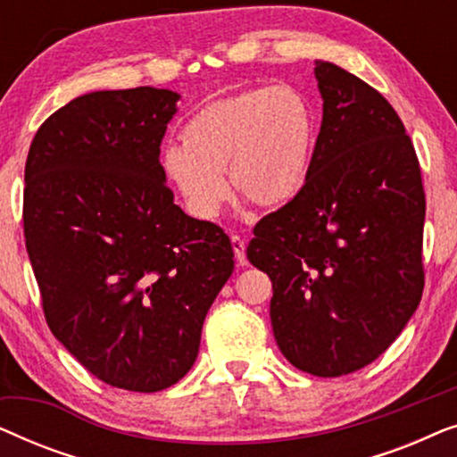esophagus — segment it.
Instances as JSON below:
<instances>
[{
    "instance_id": "esophagus-1",
    "label": "esophagus",
    "mask_w": 457,
    "mask_h": 457,
    "mask_svg": "<svg viewBox=\"0 0 457 457\" xmlns=\"http://www.w3.org/2000/svg\"><path fill=\"white\" fill-rule=\"evenodd\" d=\"M230 243H233V252H235V258L239 264H245V239L239 235H230Z\"/></svg>"
}]
</instances>
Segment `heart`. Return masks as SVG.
<instances>
[{
  "label": "heart",
  "instance_id": "obj_1",
  "mask_svg": "<svg viewBox=\"0 0 457 457\" xmlns=\"http://www.w3.org/2000/svg\"><path fill=\"white\" fill-rule=\"evenodd\" d=\"M318 141L314 105L293 87H253L216 99L162 152V170L197 218H214L230 191L262 208L299 195Z\"/></svg>",
  "mask_w": 457,
  "mask_h": 457
}]
</instances>
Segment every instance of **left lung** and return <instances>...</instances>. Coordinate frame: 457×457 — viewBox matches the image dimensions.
I'll return each instance as SVG.
<instances>
[{"label":"left lung","mask_w":457,"mask_h":457,"mask_svg":"<svg viewBox=\"0 0 457 457\" xmlns=\"http://www.w3.org/2000/svg\"><path fill=\"white\" fill-rule=\"evenodd\" d=\"M322 124L297 197L253 227L247 260L272 280L277 345L299 370L341 377L397 339L424 289L427 199L393 105L316 60Z\"/></svg>","instance_id":"8db88e82"}]
</instances>
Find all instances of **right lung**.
I'll return each instance as SVG.
<instances>
[{
    "instance_id": "1",
    "label": "right lung",
    "mask_w": 457,
    "mask_h": 457,
    "mask_svg": "<svg viewBox=\"0 0 457 457\" xmlns=\"http://www.w3.org/2000/svg\"><path fill=\"white\" fill-rule=\"evenodd\" d=\"M179 93L96 91L54 112L24 166L22 222L55 339L104 383L155 393L199 352L230 239L174 204L160 143Z\"/></svg>"
}]
</instances>
